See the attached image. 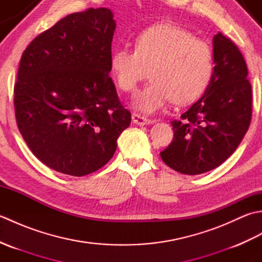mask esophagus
I'll list each match as a JSON object with an SVG mask.
<instances>
[{"label":"esophagus","mask_w":262,"mask_h":262,"mask_svg":"<svg viewBox=\"0 0 262 262\" xmlns=\"http://www.w3.org/2000/svg\"><path fill=\"white\" fill-rule=\"evenodd\" d=\"M132 119H133V122H134V124L140 125V126L151 124V119H148V118H146V117L141 116V115H138V114H133L132 115Z\"/></svg>","instance_id":"34e87169"}]
</instances>
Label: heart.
I'll list each match as a JSON object with an SVG mask.
<instances>
[{
    "mask_svg": "<svg viewBox=\"0 0 262 262\" xmlns=\"http://www.w3.org/2000/svg\"><path fill=\"white\" fill-rule=\"evenodd\" d=\"M135 51L115 48L110 71L120 90L132 92L148 68L151 82L136 94L134 108L144 114L176 104L193 102L207 89L214 72V54L205 40L180 26L160 24L141 31Z\"/></svg>",
    "mask_w": 262,
    "mask_h": 262,
    "instance_id": "heart-1",
    "label": "heart"
}]
</instances>
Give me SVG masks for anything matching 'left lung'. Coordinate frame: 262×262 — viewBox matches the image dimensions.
Wrapping results in <instances>:
<instances>
[{"instance_id": "obj_1", "label": "left lung", "mask_w": 262, "mask_h": 262, "mask_svg": "<svg viewBox=\"0 0 262 262\" xmlns=\"http://www.w3.org/2000/svg\"><path fill=\"white\" fill-rule=\"evenodd\" d=\"M214 72L204 96L179 120L171 121L173 140L160 153L183 174H200L234 153L251 122L252 89L241 52L221 32L214 36Z\"/></svg>"}]
</instances>
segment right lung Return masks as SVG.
Returning <instances> with one entry per match:
<instances>
[{
  "label": "right lung",
  "mask_w": 262,
  "mask_h": 262,
  "mask_svg": "<svg viewBox=\"0 0 262 262\" xmlns=\"http://www.w3.org/2000/svg\"><path fill=\"white\" fill-rule=\"evenodd\" d=\"M116 22L109 9L66 15L22 54L14 113L35 157L60 173L83 177L109 162L130 125L109 76Z\"/></svg>",
  "instance_id": "1"
}]
</instances>
